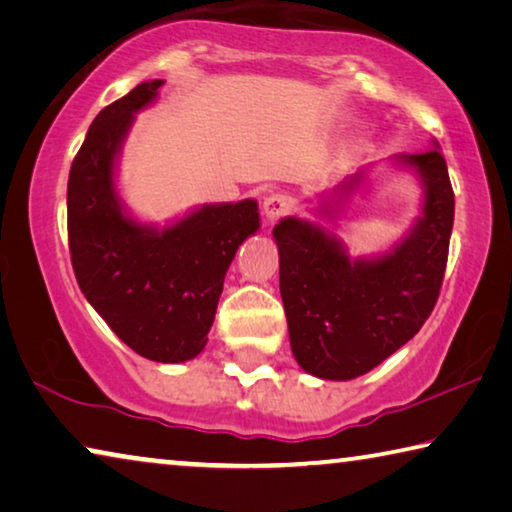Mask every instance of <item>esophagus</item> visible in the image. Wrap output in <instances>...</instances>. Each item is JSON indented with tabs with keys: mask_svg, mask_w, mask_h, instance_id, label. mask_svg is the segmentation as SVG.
<instances>
[{
	"mask_svg": "<svg viewBox=\"0 0 512 512\" xmlns=\"http://www.w3.org/2000/svg\"><path fill=\"white\" fill-rule=\"evenodd\" d=\"M291 212V198L285 196V193H273L264 200V216L269 223L280 221L282 216H287Z\"/></svg>",
	"mask_w": 512,
	"mask_h": 512,
	"instance_id": "esophagus-1",
	"label": "esophagus"
}]
</instances>
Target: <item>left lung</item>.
I'll return each instance as SVG.
<instances>
[{"instance_id":"1","label":"left lung","mask_w":512,"mask_h":512,"mask_svg":"<svg viewBox=\"0 0 512 512\" xmlns=\"http://www.w3.org/2000/svg\"><path fill=\"white\" fill-rule=\"evenodd\" d=\"M403 161L424 177L426 202L392 255L351 262L312 223L285 218L275 225L291 351L312 376L351 380L378 367L417 335L440 298L456 209L449 170L437 148Z\"/></svg>"}]
</instances>
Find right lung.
<instances>
[{
	"label": "right lung",
	"mask_w": 512,
	"mask_h": 512,
	"mask_svg": "<svg viewBox=\"0 0 512 512\" xmlns=\"http://www.w3.org/2000/svg\"><path fill=\"white\" fill-rule=\"evenodd\" d=\"M161 86L145 81L95 116L70 166L68 246L81 294L109 328L143 358L184 362L205 348L227 266L259 214L255 200L207 205L161 232L123 214L113 159Z\"/></svg>",
	"instance_id": "right-lung-1"
}]
</instances>
